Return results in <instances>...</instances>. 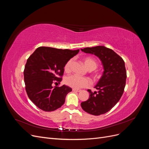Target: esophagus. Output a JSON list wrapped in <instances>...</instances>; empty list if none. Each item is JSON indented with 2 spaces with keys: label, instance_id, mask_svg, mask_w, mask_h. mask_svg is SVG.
Masks as SVG:
<instances>
[{
  "label": "esophagus",
  "instance_id": "34e87169",
  "mask_svg": "<svg viewBox=\"0 0 149 149\" xmlns=\"http://www.w3.org/2000/svg\"><path fill=\"white\" fill-rule=\"evenodd\" d=\"M73 91L74 92H79L81 91V89H73Z\"/></svg>",
  "mask_w": 149,
  "mask_h": 149
}]
</instances>
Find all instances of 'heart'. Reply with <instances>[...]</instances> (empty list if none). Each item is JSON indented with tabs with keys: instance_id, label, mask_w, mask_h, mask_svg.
<instances>
[{
	"instance_id": "heart-1",
	"label": "heart",
	"mask_w": 149,
	"mask_h": 149,
	"mask_svg": "<svg viewBox=\"0 0 149 149\" xmlns=\"http://www.w3.org/2000/svg\"><path fill=\"white\" fill-rule=\"evenodd\" d=\"M73 60H70L66 62L65 65L64 69L66 72H69L71 70V66ZM84 63L89 70H94L96 68L97 66V62L93 58L86 57L84 59ZM65 83L69 86L74 89H79L81 88L87 87L91 84V82L89 79L87 78L81 77L76 74H71L68 76L65 79Z\"/></svg>"
}]
</instances>
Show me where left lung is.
Wrapping results in <instances>:
<instances>
[{
  "label": "left lung",
  "instance_id": "obj_1",
  "mask_svg": "<svg viewBox=\"0 0 149 149\" xmlns=\"http://www.w3.org/2000/svg\"><path fill=\"white\" fill-rule=\"evenodd\" d=\"M86 53L94 54L102 61V75L95 86L98 91L88 89L89 98L81 103L82 109L88 113L99 116L106 113L113 107L124 93L127 73L125 63L112 49L104 46L81 49Z\"/></svg>",
  "mask_w": 149,
  "mask_h": 149
}]
</instances>
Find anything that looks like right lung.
Returning a JSON list of instances; mask_svg holds the SVG:
<instances>
[{"label": "right lung", "mask_w": 149, "mask_h": 149, "mask_svg": "<svg viewBox=\"0 0 149 149\" xmlns=\"http://www.w3.org/2000/svg\"><path fill=\"white\" fill-rule=\"evenodd\" d=\"M79 52L40 47L28 58L24 71L25 90L30 100L40 109L53 111L63 105L72 89L65 84L53 87L52 83L61 81L66 62Z\"/></svg>", "instance_id": "add662e5"}]
</instances>
